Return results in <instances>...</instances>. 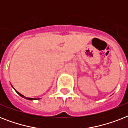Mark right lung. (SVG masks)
I'll return each mask as SVG.
<instances>
[{"label":"right lung","mask_w":128,"mask_h":128,"mask_svg":"<svg viewBox=\"0 0 128 128\" xmlns=\"http://www.w3.org/2000/svg\"><path fill=\"white\" fill-rule=\"evenodd\" d=\"M13 88V87H12ZM15 91H16V92L17 94H18V95H20L21 96V97H22V98H25V99H26V100H38L39 98H38V99H36V98H27V97H25L24 96H23L22 94H21L20 93H19L18 92H17L16 90H14Z\"/></svg>","instance_id":"1"}]
</instances>
